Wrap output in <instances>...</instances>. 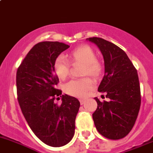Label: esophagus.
Listing matches in <instances>:
<instances>
[{"mask_svg":"<svg viewBox=\"0 0 153 153\" xmlns=\"http://www.w3.org/2000/svg\"><path fill=\"white\" fill-rule=\"evenodd\" d=\"M85 101L84 100H79V102H80V105H82L83 104L85 103Z\"/></svg>","mask_w":153,"mask_h":153,"instance_id":"obj_1","label":"esophagus"}]
</instances>
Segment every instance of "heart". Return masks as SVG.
Wrapping results in <instances>:
<instances>
[{"label": "heart", "instance_id": "obj_1", "mask_svg": "<svg viewBox=\"0 0 153 153\" xmlns=\"http://www.w3.org/2000/svg\"><path fill=\"white\" fill-rule=\"evenodd\" d=\"M70 62L73 65L82 64L80 70L81 76H88L94 79L102 75L103 66L102 62L97 59L95 51L88 45H82L74 49L68 56ZM53 69L56 76L61 79L67 77L70 71L68 62L62 56H59L53 62ZM94 88V83L88 77L72 79L64 85V91L68 95L78 98H84L88 91Z\"/></svg>", "mask_w": 153, "mask_h": 153}]
</instances>
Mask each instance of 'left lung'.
I'll return each instance as SVG.
<instances>
[{
  "label": "left lung",
  "instance_id": "left-lung-1",
  "mask_svg": "<svg viewBox=\"0 0 153 153\" xmlns=\"http://www.w3.org/2000/svg\"><path fill=\"white\" fill-rule=\"evenodd\" d=\"M103 55L105 75L98 88L110 101L95 98L97 108L93 119L101 135L109 139L124 138L131 131L141 106L137 70L122 48L100 37H89Z\"/></svg>",
  "mask_w": 153,
  "mask_h": 153
}]
</instances>
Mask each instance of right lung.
<instances>
[{
    "label": "right lung",
    "instance_id": "add662e5",
    "mask_svg": "<svg viewBox=\"0 0 153 153\" xmlns=\"http://www.w3.org/2000/svg\"><path fill=\"white\" fill-rule=\"evenodd\" d=\"M68 45L59 42L37 43L29 51L16 74L17 95L22 113L36 136L51 147L65 145L73 138L80 103L56 89L59 79L53 62ZM62 97L60 105L54 100Z\"/></svg>",
    "mask_w": 153,
    "mask_h": 153
}]
</instances>
